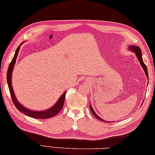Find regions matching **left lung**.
I'll return each mask as SVG.
<instances>
[{
	"mask_svg": "<svg viewBox=\"0 0 155 155\" xmlns=\"http://www.w3.org/2000/svg\"><path fill=\"white\" fill-rule=\"evenodd\" d=\"M128 49H129L130 51H131L132 52H134V53H135V55L137 56V58H138V60H139L140 64L141 65V67H142V68H143L144 72H145V74L147 76V79H148V81H149V74H148L147 68L146 67L145 64H144V62H143V57H142V52H141L140 48H139V46L130 45L129 47H128ZM90 108H91V110L92 112V113H93V114L94 115L95 117L97 118V119L100 120H102V121H104V122H106V123H110V122H107L106 120H103V118H101L99 116H98V115L96 114V113H95V112H94V110H93V107H92L91 104H90Z\"/></svg>",
	"mask_w": 155,
	"mask_h": 155,
	"instance_id": "left-lung-1",
	"label": "left lung"
}]
</instances>
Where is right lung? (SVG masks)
I'll return each instance as SVG.
<instances>
[{
  "mask_svg": "<svg viewBox=\"0 0 155 155\" xmlns=\"http://www.w3.org/2000/svg\"><path fill=\"white\" fill-rule=\"evenodd\" d=\"M22 44L18 46V47L17 48V49L16 50L14 57H13L12 61L11 62V63H10V65L7 71V75H6V78H7V83H8V86L9 88L10 94H11L13 103H14L16 108H17L21 113H24L25 115H27V116L32 118H40V119H45V118H48L54 117L55 115H57L59 112L61 110L62 107H63L64 102L65 100L66 91L61 95V97L59 98L58 100L57 101V103H56L52 107L48 108L47 110H41V111L32 110L31 109H28V108H26L25 107L23 106L22 104L20 103L17 100V98H16L15 94L14 93V90H13V88L12 86V74L13 69H14V67H15L16 58H17V56L18 54V51L20 50V47H21V45Z\"/></svg>",
  "mask_w": 155,
  "mask_h": 155,
  "instance_id": "add662e5",
  "label": "right lung"
}]
</instances>
